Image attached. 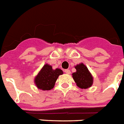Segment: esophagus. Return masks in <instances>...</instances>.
Listing matches in <instances>:
<instances>
[{
    "label": "esophagus",
    "mask_w": 124,
    "mask_h": 124,
    "mask_svg": "<svg viewBox=\"0 0 124 124\" xmlns=\"http://www.w3.org/2000/svg\"><path fill=\"white\" fill-rule=\"evenodd\" d=\"M64 72H65V73L69 75V74H70V70H64Z\"/></svg>",
    "instance_id": "esophagus-1"
}]
</instances>
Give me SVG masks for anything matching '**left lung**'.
I'll return each mask as SVG.
<instances>
[{
  "mask_svg": "<svg viewBox=\"0 0 124 124\" xmlns=\"http://www.w3.org/2000/svg\"><path fill=\"white\" fill-rule=\"evenodd\" d=\"M76 72L72 73V77L77 86L81 89H87L92 86L93 77L88 68L83 63L75 66Z\"/></svg>",
  "mask_w": 124,
  "mask_h": 124,
  "instance_id": "1",
  "label": "left lung"
}]
</instances>
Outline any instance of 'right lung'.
I'll list each match as a JSON object with an SVG mask.
<instances>
[{"mask_svg":"<svg viewBox=\"0 0 124 124\" xmlns=\"http://www.w3.org/2000/svg\"><path fill=\"white\" fill-rule=\"evenodd\" d=\"M63 74V71L61 69L53 70L50 64L46 63L35 77L34 82L38 89L50 90L54 86L58 77Z\"/></svg>","mask_w":124,"mask_h":124,"instance_id":"1","label":"right lung"}]
</instances>
